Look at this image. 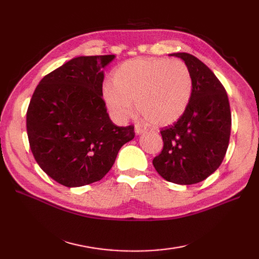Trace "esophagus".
Masks as SVG:
<instances>
[{
    "label": "esophagus",
    "mask_w": 259,
    "mask_h": 259,
    "mask_svg": "<svg viewBox=\"0 0 259 259\" xmlns=\"http://www.w3.org/2000/svg\"><path fill=\"white\" fill-rule=\"evenodd\" d=\"M135 131H136V134H137V135H141V134H144V133H145L146 129H145V128H142L141 125H138V124H137V125L135 126Z\"/></svg>",
    "instance_id": "1"
}]
</instances>
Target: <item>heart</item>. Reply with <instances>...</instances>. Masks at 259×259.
I'll return each instance as SVG.
<instances>
[{"instance_id":"obj_1","label":"heart","mask_w":259,"mask_h":259,"mask_svg":"<svg viewBox=\"0 0 259 259\" xmlns=\"http://www.w3.org/2000/svg\"><path fill=\"white\" fill-rule=\"evenodd\" d=\"M192 76L187 64L167 58H138L119 64L112 82L103 85V98L113 117L125 121L136 108L155 125L176 122L192 96Z\"/></svg>"}]
</instances>
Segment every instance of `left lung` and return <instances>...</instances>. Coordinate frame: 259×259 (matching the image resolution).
Listing matches in <instances>:
<instances>
[{"instance_id": "obj_1", "label": "left lung", "mask_w": 259, "mask_h": 259, "mask_svg": "<svg viewBox=\"0 0 259 259\" xmlns=\"http://www.w3.org/2000/svg\"><path fill=\"white\" fill-rule=\"evenodd\" d=\"M171 56L183 59L189 68L192 96L178 121L161 129L163 147L152 163L167 181L194 185L222 164L229 145L232 112L226 90L205 63L189 53Z\"/></svg>"}]
</instances>
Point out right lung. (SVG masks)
<instances>
[{"label": "right lung", "instance_id": "add662e5", "mask_svg": "<svg viewBox=\"0 0 259 259\" xmlns=\"http://www.w3.org/2000/svg\"><path fill=\"white\" fill-rule=\"evenodd\" d=\"M114 59L79 57L47 74L26 111L33 157L49 177L65 187L101 180L135 126L115 125L102 99L103 71Z\"/></svg>", "mask_w": 259, "mask_h": 259}]
</instances>
